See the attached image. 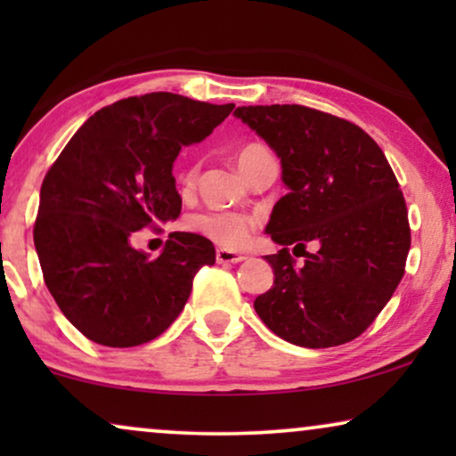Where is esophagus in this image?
I'll return each mask as SVG.
<instances>
[{
	"label": "esophagus",
	"mask_w": 456,
	"mask_h": 456,
	"mask_svg": "<svg viewBox=\"0 0 456 456\" xmlns=\"http://www.w3.org/2000/svg\"><path fill=\"white\" fill-rule=\"evenodd\" d=\"M216 259H217V264H239V261L247 259V257L236 251H230V248H217Z\"/></svg>",
	"instance_id": "obj_1"
}]
</instances>
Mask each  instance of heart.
<instances>
[{
    "mask_svg": "<svg viewBox=\"0 0 456 456\" xmlns=\"http://www.w3.org/2000/svg\"><path fill=\"white\" fill-rule=\"evenodd\" d=\"M261 153H267V149L264 145H257V142L242 147L240 151L236 153V164H239L240 172L245 174L247 167L251 166ZM192 176H195V174H189L186 184L192 183ZM189 226L195 230V232L205 236V239L216 242V245L236 248L247 242L248 234H251V230L255 226V220L247 214H239V211L211 209L192 216L189 220Z\"/></svg>",
    "mask_w": 456,
    "mask_h": 456,
    "instance_id": "1",
    "label": "heart"
}]
</instances>
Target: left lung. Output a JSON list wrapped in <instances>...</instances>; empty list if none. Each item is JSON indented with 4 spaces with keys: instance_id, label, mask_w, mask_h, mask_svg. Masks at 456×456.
Instances as JSON below:
<instances>
[{
    "instance_id": "obj_1",
    "label": "left lung",
    "mask_w": 456,
    "mask_h": 456,
    "mask_svg": "<svg viewBox=\"0 0 456 456\" xmlns=\"http://www.w3.org/2000/svg\"><path fill=\"white\" fill-rule=\"evenodd\" d=\"M234 116L276 151L286 186L265 226L282 247L265 255L273 286L255 298V311L290 345L351 342L395 295L411 248L388 159L357 124L305 105H248ZM290 244L302 248L305 266L294 265Z\"/></svg>"
}]
</instances>
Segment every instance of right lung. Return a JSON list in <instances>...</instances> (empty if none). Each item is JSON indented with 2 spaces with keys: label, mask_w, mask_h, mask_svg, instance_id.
Instances as JSON below:
<instances>
[{
  "label": "right lung",
  "mask_w": 456,
  "mask_h": 456,
  "mask_svg": "<svg viewBox=\"0 0 456 456\" xmlns=\"http://www.w3.org/2000/svg\"><path fill=\"white\" fill-rule=\"evenodd\" d=\"M234 103L147 93L99 110L68 141L41 184L35 248L61 314L86 338L126 348L158 338L216 264L201 234L172 232L158 259L130 245L145 226L176 220L180 149L201 142Z\"/></svg>",
  "instance_id": "obj_1"
}]
</instances>
